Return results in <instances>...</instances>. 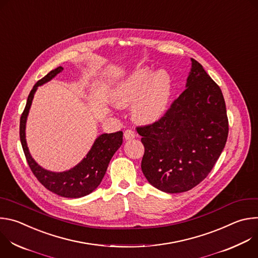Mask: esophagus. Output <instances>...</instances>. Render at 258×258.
I'll return each instance as SVG.
<instances>
[{
	"mask_svg": "<svg viewBox=\"0 0 258 258\" xmlns=\"http://www.w3.org/2000/svg\"><path fill=\"white\" fill-rule=\"evenodd\" d=\"M123 137L124 139L127 141V140H133L135 137H136V134L134 131L132 130H125L124 133H123Z\"/></svg>",
	"mask_w": 258,
	"mask_h": 258,
	"instance_id": "34e87169",
	"label": "esophagus"
}]
</instances>
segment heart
<instances>
[{"mask_svg":"<svg viewBox=\"0 0 258 258\" xmlns=\"http://www.w3.org/2000/svg\"><path fill=\"white\" fill-rule=\"evenodd\" d=\"M172 94V83L165 71L150 67L135 70L117 83L111 93L113 103L118 107L132 104L135 120L151 124L166 113Z\"/></svg>","mask_w":258,"mask_h":258,"instance_id":"1","label":"heart"}]
</instances>
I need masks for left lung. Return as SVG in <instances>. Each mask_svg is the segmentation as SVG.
Here are the masks:
<instances>
[{
	"mask_svg": "<svg viewBox=\"0 0 258 258\" xmlns=\"http://www.w3.org/2000/svg\"><path fill=\"white\" fill-rule=\"evenodd\" d=\"M186 90L158 121L137 127L145 152L142 171L165 193L186 192L201 182L222 154L229 134L220 88L191 58Z\"/></svg>",
	"mask_w": 258,
	"mask_h": 258,
	"instance_id": "obj_1",
	"label": "left lung"
}]
</instances>
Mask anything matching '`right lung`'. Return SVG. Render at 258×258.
Here are the masks:
<instances>
[{
    "instance_id": "right-lung-1",
    "label": "right lung",
    "mask_w": 258,
    "mask_h": 258,
    "mask_svg": "<svg viewBox=\"0 0 258 258\" xmlns=\"http://www.w3.org/2000/svg\"><path fill=\"white\" fill-rule=\"evenodd\" d=\"M62 70L63 67L59 66L50 71L45 78L36 83L30 91L24 111L20 117V142L32 173L46 189L61 197L81 198L91 194L101 183L110 160L122 144L123 134L122 132H116L100 135L94 142L86 157L75 167L65 171H51L35 162L29 153L25 139V127L29 109L38 88L50 82Z\"/></svg>"
}]
</instances>
